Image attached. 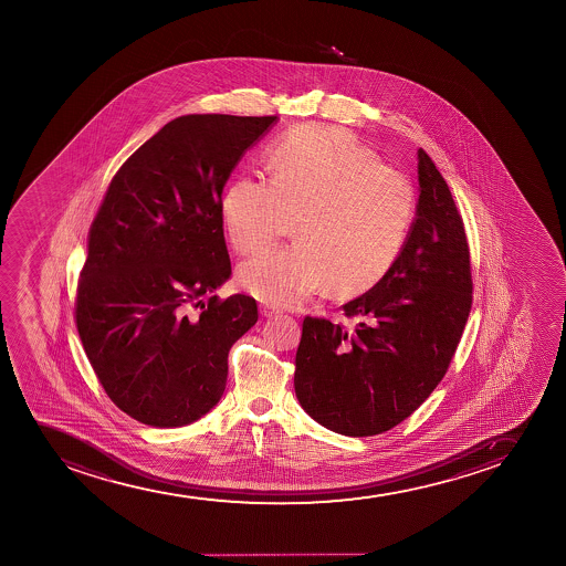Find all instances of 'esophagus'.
Here are the masks:
<instances>
[{"label": "esophagus", "instance_id": "esophagus-1", "mask_svg": "<svg viewBox=\"0 0 566 566\" xmlns=\"http://www.w3.org/2000/svg\"><path fill=\"white\" fill-rule=\"evenodd\" d=\"M277 313H280L277 310H273V307L268 306V304H262V306H260V315L264 318L273 317V315H277Z\"/></svg>", "mask_w": 566, "mask_h": 566}]
</instances>
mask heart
<instances>
[{
    "instance_id": "heart-1",
    "label": "heart",
    "mask_w": 566,
    "mask_h": 566,
    "mask_svg": "<svg viewBox=\"0 0 566 566\" xmlns=\"http://www.w3.org/2000/svg\"><path fill=\"white\" fill-rule=\"evenodd\" d=\"M270 182L235 179L222 198L232 248L256 253L296 221V245L264 251L238 270L240 285L273 306H296L331 285L353 296L397 264L416 217L408 177L379 163L347 130L307 124L268 155Z\"/></svg>"
}]
</instances>
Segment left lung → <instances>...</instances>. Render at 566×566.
<instances>
[{
	"label": "left lung",
	"instance_id": "1",
	"mask_svg": "<svg viewBox=\"0 0 566 566\" xmlns=\"http://www.w3.org/2000/svg\"><path fill=\"white\" fill-rule=\"evenodd\" d=\"M416 219L397 264L347 302L357 326L304 318L294 390L332 432L374 436L397 427L442 381L472 306L470 251L448 182L417 150Z\"/></svg>",
	"mask_w": 566,
	"mask_h": 566
}]
</instances>
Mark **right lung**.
Here are the masks:
<instances>
[{"instance_id": "1", "label": "right lung", "mask_w": 566, "mask_h": 566, "mask_svg": "<svg viewBox=\"0 0 566 566\" xmlns=\"http://www.w3.org/2000/svg\"><path fill=\"white\" fill-rule=\"evenodd\" d=\"M277 117L185 115L113 177L92 222L77 331L107 397L132 419L174 429L221 400L228 352L256 323L230 275L221 196Z\"/></svg>"}]
</instances>
